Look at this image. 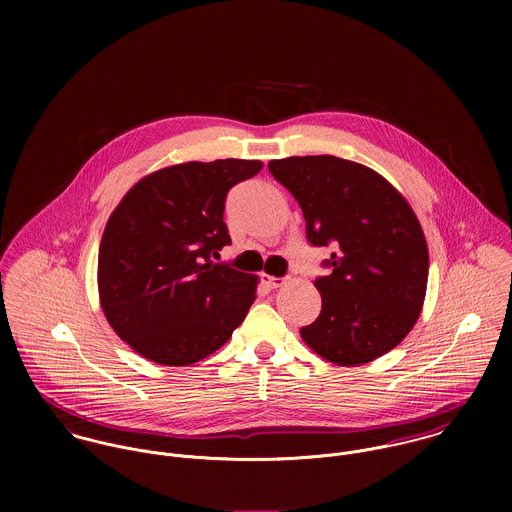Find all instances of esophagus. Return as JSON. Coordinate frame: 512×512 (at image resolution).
Masks as SVG:
<instances>
[{
  "label": "esophagus",
  "mask_w": 512,
  "mask_h": 512,
  "mask_svg": "<svg viewBox=\"0 0 512 512\" xmlns=\"http://www.w3.org/2000/svg\"><path fill=\"white\" fill-rule=\"evenodd\" d=\"M262 284L268 288V290H276L284 284L282 278H276V276H268V274H262Z\"/></svg>",
  "instance_id": "obj_1"
}]
</instances>
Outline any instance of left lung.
<instances>
[{
	"instance_id": "left-lung-1",
	"label": "left lung",
	"mask_w": 512,
	"mask_h": 512,
	"mask_svg": "<svg viewBox=\"0 0 512 512\" xmlns=\"http://www.w3.org/2000/svg\"><path fill=\"white\" fill-rule=\"evenodd\" d=\"M270 173L299 203L311 246H333L319 317L301 339L341 366L370 363L414 327L428 286V244L406 199L376 171L335 155L286 157Z\"/></svg>"
}]
</instances>
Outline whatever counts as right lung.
Returning <instances> with one entry per match:
<instances>
[{"mask_svg":"<svg viewBox=\"0 0 512 512\" xmlns=\"http://www.w3.org/2000/svg\"><path fill=\"white\" fill-rule=\"evenodd\" d=\"M262 161H189L136 183L110 215L98 252L104 315L147 361L193 365L220 349L256 299V276L213 258L230 244L228 191Z\"/></svg>","mask_w":512,"mask_h":512,"instance_id":"right-lung-1","label":"right lung"}]
</instances>
